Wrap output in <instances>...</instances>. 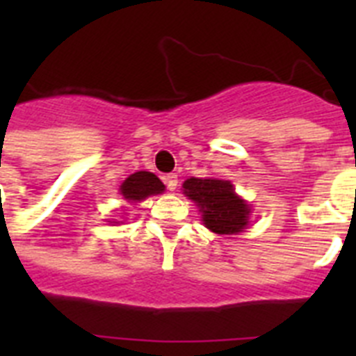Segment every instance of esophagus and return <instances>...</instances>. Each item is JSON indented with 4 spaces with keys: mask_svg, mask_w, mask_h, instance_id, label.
I'll use <instances>...</instances> for the list:
<instances>
[{
    "mask_svg": "<svg viewBox=\"0 0 356 356\" xmlns=\"http://www.w3.org/2000/svg\"><path fill=\"white\" fill-rule=\"evenodd\" d=\"M163 181H165V187L169 191H176V187H178V176L176 175H168L163 178Z\"/></svg>",
    "mask_w": 356,
    "mask_h": 356,
    "instance_id": "obj_1",
    "label": "esophagus"
}]
</instances>
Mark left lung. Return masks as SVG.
<instances>
[{
	"mask_svg": "<svg viewBox=\"0 0 356 356\" xmlns=\"http://www.w3.org/2000/svg\"><path fill=\"white\" fill-rule=\"evenodd\" d=\"M184 194L200 207L201 221L213 234H241L250 225V205L235 194L228 180L188 178L184 181Z\"/></svg>",
	"mask_w": 356,
	"mask_h": 356,
	"instance_id": "1",
	"label": "left lung"
}]
</instances>
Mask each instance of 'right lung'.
Returning a JSON list of instances; mask_svg holds the SVG:
<instances>
[{"label": "right lung", "mask_w": 356, "mask_h": 356, "mask_svg": "<svg viewBox=\"0 0 356 356\" xmlns=\"http://www.w3.org/2000/svg\"><path fill=\"white\" fill-rule=\"evenodd\" d=\"M165 185L156 178L153 172L139 171L134 172L122 181L119 193L128 203H137V201L146 200L147 196H155V194H162Z\"/></svg>", "instance_id": "add662e5"}]
</instances>
